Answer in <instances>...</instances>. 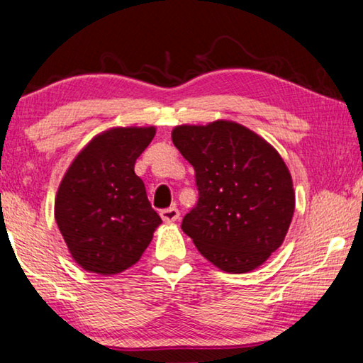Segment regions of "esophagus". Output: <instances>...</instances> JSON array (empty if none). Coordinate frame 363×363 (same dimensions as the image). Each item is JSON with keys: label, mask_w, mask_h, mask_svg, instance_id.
<instances>
[{"label": "esophagus", "mask_w": 363, "mask_h": 363, "mask_svg": "<svg viewBox=\"0 0 363 363\" xmlns=\"http://www.w3.org/2000/svg\"><path fill=\"white\" fill-rule=\"evenodd\" d=\"M160 217H162V220L165 223H172V222L178 220V217H180V212H178L177 207H169V209L160 211Z\"/></svg>", "instance_id": "34e87169"}]
</instances>
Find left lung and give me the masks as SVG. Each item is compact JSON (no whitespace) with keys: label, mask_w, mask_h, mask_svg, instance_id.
Segmentation results:
<instances>
[{"label":"left lung","mask_w":363,"mask_h":363,"mask_svg":"<svg viewBox=\"0 0 363 363\" xmlns=\"http://www.w3.org/2000/svg\"><path fill=\"white\" fill-rule=\"evenodd\" d=\"M172 141L193 165L199 191L182 230L217 269H259L283 245L296 207L293 178L280 154L231 121L177 125Z\"/></svg>","instance_id":"obj_1"}]
</instances>
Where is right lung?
<instances>
[{"label":"right lung","mask_w":363,"mask_h":363,"mask_svg":"<svg viewBox=\"0 0 363 363\" xmlns=\"http://www.w3.org/2000/svg\"><path fill=\"white\" fill-rule=\"evenodd\" d=\"M156 127H112L93 136L59 183L55 218L83 270L117 275L141 259L162 220L135 162Z\"/></svg>","instance_id":"right-lung-1"}]
</instances>
